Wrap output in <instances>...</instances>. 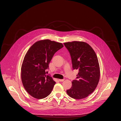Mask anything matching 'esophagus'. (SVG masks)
I'll list each match as a JSON object with an SVG mask.
<instances>
[{
	"instance_id": "34e87169",
	"label": "esophagus",
	"mask_w": 121,
	"mask_h": 121,
	"mask_svg": "<svg viewBox=\"0 0 121 121\" xmlns=\"http://www.w3.org/2000/svg\"><path fill=\"white\" fill-rule=\"evenodd\" d=\"M65 80V78H63V79H58V80H59V81H60V82H63V81H64Z\"/></svg>"
}]
</instances>
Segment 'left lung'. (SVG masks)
<instances>
[{
    "label": "left lung",
    "mask_w": 121,
    "mask_h": 121,
    "mask_svg": "<svg viewBox=\"0 0 121 121\" xmlns=\"http://www.w3.org/2000/svg\"><path fill=\"white\" fill-rule=\"evenodd\" d=\"M64 44L70 54L73 69L78 70L67 93L74 99H84L94 91L99 83L100 70L97 56L86 43L74 41Z\"/></svg>",
    "instance_id": "1"
}]
</instances>
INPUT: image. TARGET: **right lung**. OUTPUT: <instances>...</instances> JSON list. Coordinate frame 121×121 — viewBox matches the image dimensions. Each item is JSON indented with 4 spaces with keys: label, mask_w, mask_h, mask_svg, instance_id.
Returning <instances> with one entry per match:
<instances>
[{
    "label": "right lung",
    "mask_w": 121,
    "mask_h": 121,
    "mask_svg": "<svg viewBox=\"0 0 121 121\" xmlns=\"http://www.w3.org/2000/svg\"><path fill=\"white\" fill-rule=\"evenodd\" d=\"M63 47L60 43L41 40L34 43L25 54L21 78L24 88L31 96L42 99L52 92L55 82L46 74L47 70L54 53Z\"/></svg>",
    "instance_id": "right-lung-1"
}]
</instances>
